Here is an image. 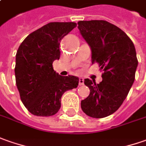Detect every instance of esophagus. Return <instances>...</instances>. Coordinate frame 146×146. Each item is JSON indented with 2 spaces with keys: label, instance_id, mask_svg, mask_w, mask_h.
Wrapping results in <instances>:
<instances>
[{
  "label": "esophagus",
  "instance_id": "34e87169",
  "mask_svg": "<svg viewBox=\"0 0 146 146\" xmlns=\"http://www.w3.org/2000/svg\"><path fill=\"white\" fill-rule=\"evenodd\" d=\"M79 85H80V86H83V85H84V78H79Z\"/></svg>",
  "mask_w": 146,
  "mask_h": 146
}]
</instances>
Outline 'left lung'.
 <instances>
[{
	"label": "left lung",
	"mask_w": 146,
	"mask_h": 146,
	"mask_svg": "<svg viewBox=\"0 0 146 146\" xmlns=\"http://www.w3.org/2000/svg\"><path fill=\"white\" fill-rule=\"evenodd\" d=\"M78 24L91 50L92 64L98 63L104 72L99 84L85 79L90 92L82 100L81 107L90 117H107L118 110L134 82L138 65L136 49L121 29L107 21H80Z\"/></svg>",
	"instance_id": "obj_1"
}]
</instances>
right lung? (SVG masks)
Here are the masks:
<instances>
[{
	"mask_svg": "<svg viewBox=\"0 0 146 146\" xmlns=\"http://www.w3.org/2000/svg\"><path fill=\"white\" fill-rule=\"evenodd\" d=\"M77 27L75 23H50L31 33L16 54L15 78L24 106L37 116H51L60 108L63 94L77 88L79 78L54 71L60 59L61 39Z\"/></svg>",
	"mask_w": 146,
	"mask_h": 146,
	"instance_id": "right-lung-1",
	"label": "right lung"
}]
</instances>
